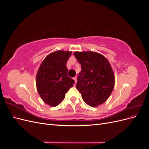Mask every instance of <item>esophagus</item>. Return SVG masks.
<instances>
[{
    "mask_svg": "<svg viewBox=\"0 0 149 149\" xmlns=\"http://www.w3.org/2000/svg\"><path fill=\"white\" fill-rule=\"evenodd\" d=\"M73 79H74V83H77V78L74 77V78H73Z\"/></svg>",
    "mask_w": 149,
    "mask_h": 149,
    "instance_id": "obj_1",
    "label": "esophagus"
}]
</instances>
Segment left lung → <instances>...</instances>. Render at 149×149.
Here are the masks:
<instances>
[{
    "instance_id": "8db88e82",
    "label": "left lung",
    "mask_w": 149,
    "mask_h": 149,
    "mask_svg": "<svg viewBox=\"0 0 149 149\" xmlns=\"http://www.w3.org/2000/svg\"><path fill=\"white\" fill-rule=\"evenodd\" d=\"M74 55L81 65L76 89L82 99L93 107L105 102L113 91L114 71L107 58L94 52H75Z\"/></svg>"
}]
</instances>
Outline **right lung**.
<instances>
[{
	"label": "right lung",
	"mask_w": 149,
	"mask_h": 149,
	"mask_svg": "<svg viewBox=\"0 0 149 149\" xmlns=\"http://www.w3.org/2000/svg\"><path fill=\"white\" fill-rule=\"evenodd\" d=\"M72 52L58 50L48 55L40 65L36 86L40 96L48 105L55 107L63 101L74 81L68 75L66 63Z\"/></svg>",
	"instance_id": "right-lung-1"
}]
</instances>
